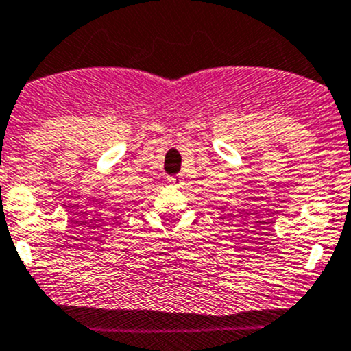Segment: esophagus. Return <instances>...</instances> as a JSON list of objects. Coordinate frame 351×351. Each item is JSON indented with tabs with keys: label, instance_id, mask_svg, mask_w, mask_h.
I'll return each instance as SVG.
<instances>
[{
	"label": "esophagus",
	"instance_id": "34e87169",
	"mask_svg": "<svg viewBox=\"0 0 351 351\" xmlns=\"http://www.w3.org/2000/svg\"><path fill=\"white\" fill-rule=\"evenodd\" d=\"M182 176H174V177H169L167 179V182H169V186H172V187H180L182 186Z\"/></svg>",
	"mask_w": 351,
	"mask_h": 351
}]
</instances>
